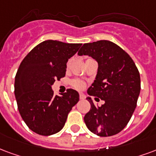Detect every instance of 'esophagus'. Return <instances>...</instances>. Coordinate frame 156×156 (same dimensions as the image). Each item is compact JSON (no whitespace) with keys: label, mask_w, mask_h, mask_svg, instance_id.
<instances>
[{"label":"esophagus","mask_w":156,"mask_h":156,"mask_svg":"<svg viewBox=\"0 0 156 156\" xmlns=\"http://www.w3.org/2000/svg\"><path fill=\"white\" fill-rule=\"evenodd\" d=\"M79 98L84 99V98H85V96H84L83 94H80V95H79Z\"/></svg>","instance_id":"1"}]
</instances>
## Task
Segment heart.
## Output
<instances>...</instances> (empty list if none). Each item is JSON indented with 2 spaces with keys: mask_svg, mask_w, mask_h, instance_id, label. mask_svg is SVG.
Returning a JSON list of instances; mask_svg holds the SVG:
<instances>
[{
  "mask_svg": "<svg viewBox=\"0 0 156 156\" xmlns=\"http://www.w3.org/2000/svg\"><path fill=\"white\" fill-rule=\"evenodd\" d=\"M72 84L75 88H77V89L78 90L83 89L84 87H85V83H84L83 82L80 81V80H77V79L73 80Z\"/></svg>",
  "mask_w": 156,
  "mask_h": 156,
  "instance_id": "1",
  "label": "heart"
}]
</instances>
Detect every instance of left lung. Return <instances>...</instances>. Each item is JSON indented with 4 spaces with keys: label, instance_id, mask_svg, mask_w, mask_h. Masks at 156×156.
Returning <instances> with one entry per match:
<instances>
[{
    "label": "left lung",
    "instance_id": "left-lung-1",
    "mask_svg": "<svg viewBox=\"0 0 156 156\" xmlns=\"http://www.w3.org/2000/svg\"><path fill=\"white\" fill-rule=\"evenodd\" d=\"M78 55L91 56L98 63L95 80L87 93L104 101L98 107L87 98L91 109L84 116L85 124L99 136L119 133L131 119L140 92L136 64L126 52L108 40L84 44Z\"/></svg>",
    "mask_w": 156,
    "mask_h": 156
}]
</instances>
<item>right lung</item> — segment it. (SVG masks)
Instances as JSON below:
<instances>
[{"mask_svg":"<svg viewBox=\"0 0 156 156\" xmlns=\"http://www.w3.org/2000/svg\"><path fill=\"white\" fill-rule=\"evenodd\" d=\"M82 44L45 40L35 46L20 64L15 78V96L20 116L31 131L50 136L61 131L79 94L68 89L55 96L51 86L65 76L67 62Z\"/></svg>","mask_w":156,"mask_h":156,"instance_id":"1","label":"right lung"}]
</instances>
